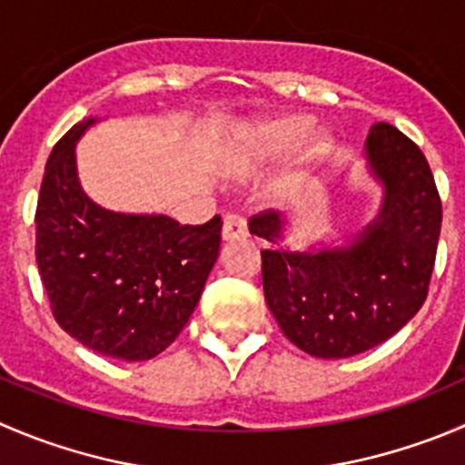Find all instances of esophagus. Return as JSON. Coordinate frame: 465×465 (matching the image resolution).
Returning a JSON list of instances; mask_svg holds the SVG:
<instances>
[{"mask_svg":"<svg viewBox=\"0 0 465 465\" xmlns=\"http://www.w3.org/2000/svg\"><path fill=\"white\" fill-rule=\"evenodd\" d=\"M223 238L227 242L242 241V238H247V223H245V220L238 218V215H227V218H224Z\"/></svg>","mask_w":465,"mask_h":465,"instance_id":"34e87169","label":"esophagus"}]
</instances>
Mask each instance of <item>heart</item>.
Wrapping results in <instances>:
<instances>
[{"instance_id":"b5f03b06","label":"heart","mask_w":465,"mask_h":465,"mask_svg":"<svg viewBox=\"0 0 465 465\" xmlns=\"http://www.w3.org/2000/svg\"><path fill=\"white\" fill-rule=\"evenodd\" d=\"M309 123L306 115L288 113L242 124L220 152V173L227 179H247L288 151L268 183L270 200H288L309 182L331 150V132L309 127Z\"/></svg>"}]
</instances>
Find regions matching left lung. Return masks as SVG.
I'll use <instances>...</instances> for the list:
<instances>
[{"label":"left lung","mask_w":465,"mask_h":465,"mask_svg":"<svg viewBox=\"0 0 465 465\" xmlns=\"http://www.w3.org/2000/svg\"><path fill=\"white\" fill-rule=\"evenodd\" d=\"M380 213L342 245H282L291 218L265 211L250 233L268 241L265 302L288 341L318 359H347L398 333L422 306L440 233V197L416 143L386 123L366 138Z\"/></svg>","instance_id":"left-lung-1"}]
</instances>
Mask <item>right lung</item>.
Here are the masks:
<instances>
[{
	"instance_id": "obj_1",
	"label": "right lung",
	"mask_w": 465,
	"mask_h": 465,
	"mask_svg": "<svg viewBox=\"0 0 465 465\" xmlns=\"http://www.w3.org/2000/svg\"><path fill=\"white\" fill-rule=\"evenodd\" d=\"M97 118L54 145L35 209V261L56 322L93 352L147 361L186 327L220 254L223 220L179 224L118 213L90 200L76 143Z\"/></svg>"
}]
</instances>
